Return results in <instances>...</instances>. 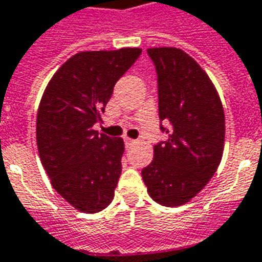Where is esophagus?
I'll use <instances>...</instances> for the list:
<instances>
[{"label": "esophagus", "mask_w": 262, "mask_h": 262, "mask_svg": "<svg viewBox=\"0 0 262 262\" xmlns=\"http://www.w3.org/2000/svg\"><path fill=\"white\" fill-rule=\"evenodd\" d=\"M124 143H126V146H132L136 143V140H135V139H130V138H124Z\"/></svg>", "instance_id": "obj_1"}]
</instances>
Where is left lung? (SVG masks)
<instances>
[{
  "label": "left lung",
  "mask_w": 262,
  "mask_h": 262,
  "mask_svg": "<svg viewBox=\"0 0 262 262\" xmlns=\"http://www.w3.org/2000/svg\"><path fill=\"white\" fill-rule=\"evenodd\" d=\"M158 71L159 117L172 124L168 142L154 146V161L142 170L147 193L163 206H181L205 188L220 166L225 115L206 71L176 47L147 50Z\"/></svg>",
  "instance_id": "8db88e82"
}]
</instances>
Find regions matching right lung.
I'll use <instances>...</instances> for the list:
<instances>
[{"mask_svg":"<svg viewBox=\"0 0 262 262\" xmlns=\"http://www.w3.org/2000/svg\"><path fill=\"white\" fill-rule=\"evenodd\" d=\"M142 49L80 51L54 73L37 112V147L56 192L84 213L115 198L124 142L94 130L116 81Z\"/></svg>","mask_w":262,"mask_h":262,"instance_id":"add662e5","label":"right lung"}]
</instances>
